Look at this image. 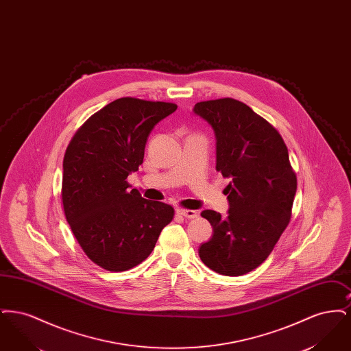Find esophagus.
Masks as SVG:
<instances>
[{
    "instance_id": "34e87169",
    "label": "esophagus",
    "mask_w": 351,
    "mask_h": 351,
    "mask_svg": "<svg viewBox=\"0 0 351 351\" xmlns=\"http://www.w3.org/2000/svg\"><path fill=\"white\" fill-rule=\"evenodd\" d=\"M176 213L179 216L185 218H196L197 217V212L196 210H192V209H183V208H179L176 209Z\"/></svg>"
}]
</instances>
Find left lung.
I'll use <instances>...</instances> for the list:
<instances>
[{
  "label": "left lung",
  "instance_id": "obj_1",
  "mask_svg": "<svg viewBox=\"0 0 351 351\" xmlns=\"http://www.w3.org/2000/svg\"><path fill=\"white\" fill-rule=\"evenodd\" d=\"M195 113L206 119L217 139L216 169L232 182L225 188L228 217L204 210L213 237L199 255L205 266L241 276L261 266L292 216L298 179L282 135L250 106L230 97L201 101Z\"/></svg>",
  "mask_w": 351,
  "mask_h": 351
}]
</instances>
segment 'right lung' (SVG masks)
<instances>
[{
    "label": "right lung",
    "mask_w": 351,
    "mask_h": 351,
    "mask_svg": "<svg viewBox=\"0 0 351 351\" xmlns=\"http://www.w3.org/2000/svg\"><path fill=\"white\" fill-rule=\"evenodd\" d=\"M178 105L135 97L114 100L72 136L63 159L62 202L71 230L97 266L121 272L154 250L173 208L129 189L128 176L143 163L154 126Z\"/></svg>",
    "instance_id": "right-lung-1"
}]
</instances>
